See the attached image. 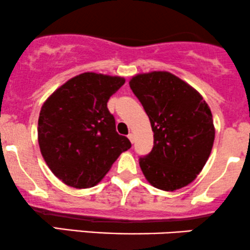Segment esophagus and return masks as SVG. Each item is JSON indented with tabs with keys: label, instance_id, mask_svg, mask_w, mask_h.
Here are the masks:
<instances>
[{
	"label": "esophagus",
	"instance_id": "34e87169",
	"mask_svg": "<svg viewBox=\"0 0 250 250\" xmlns=\"http://www.w3.org/2000/svg\"><path fill=\"white\" fill-rule=\"evenodd\" d=\"M128 138H129V140H130L131 143H134V134H131V133L129 134L128 135Z\"/></svg>",
	"mask_w": 250,
	"mask_h": 250
}]
</instances>
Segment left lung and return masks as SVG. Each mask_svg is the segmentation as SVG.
I'll return each instance as SVG.
<instances>
[{"mask_svg":"<svg viewBox=\"0 0 250 250\" xmlns=\"http://www.w3.org/2000/svg\"><path fill=\"white\" fill-rule=\"evenodd\" d=\"M129 85L154 131V148L140 158L146 179L167 192L191 184L205 167L214 143L209 106L197 89L167 71L136 74Z\"/></svg>","mask_w":250,"mask_h":250,"instance_id":"obj_1","label":"left lung"}]
</instances>
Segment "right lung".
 <instances>
[{
    "label": "right lung",
    "mask_w": 250,
    "mask_h": 250,
    "mask_svg": "<svg viewBox=\"0 0 250 250\" xmlns=\"http://www.w3.org/2000/svg\"><path fill=\"white\" fill-rule=\"evenodd\" d=\"M125 79L85 72L57 88L42 106L38 144L57 178L74 188H93L131 146L116 133L107 102Z\"/></svg>",
    "instance_id": "1"
}]
</instances>
